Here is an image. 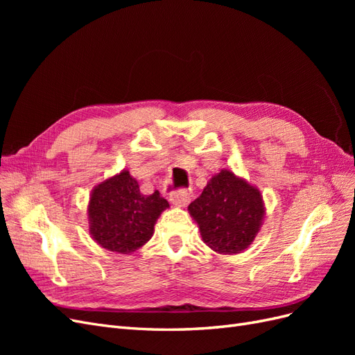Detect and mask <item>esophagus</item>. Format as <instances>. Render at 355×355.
<instances>
[{"label": "esophagus", "mask_w": 355, "mask_h": 355, "mask_svg": "<svg viewBox=\"0 0 355 355\" xmlns=\"http://www.w3.org/2000/svg\"><path fill=\"white\" fill-rule=\"evenodd\" d=\"M170 201H171V204H175V206L185 207L187 204L191 201V196L187 189H179V191H175L173 194L170 196Z\"/></svg>", "instance_id": "esophagus-1"}]
</instances>
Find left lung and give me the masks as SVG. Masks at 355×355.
<instances>
[{"label":"left lung","instance_id":"left-lung-1","mask_svg":"<svg viewBox=\"0 0 355 355\" xmlns=\"http://www.w3.org/2000/svg\"><path fill=\"white\" fill-rule=\"evenodd\" d=\"M198 225L202 241L213 252L237 254L249 247L259 232L265 204L261 191L230 168L211 176L201 196L188 206Z\"/></svg>","mask_w":355,"mask_h":355}]
</instances>
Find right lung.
<instances>
[{"label": "right lung", "mask_w": 355, "mask_h": 355, "mask_svg": "<svg viewBox=\"0 0 355 355\" xmlns=\"http://www.w3.org/2000/svg\"><path fill=\"white\" fill-rule=\"evenodd\" d=\"M167 207L158 191L144 196L137 180L123 170L93 188L87 206L90 235L106 250L133 253L151 240L154 225Z\"/></svg>", "instance_id": "1"}]
</instances>
